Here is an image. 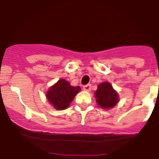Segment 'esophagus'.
<instances>
[{"instance_id": "34e87169", "label": "esophagus", "mask_w": 159, "mask_h": 159, "mask_svg": "<svg viewBox=\"0 0 159 159\" xmlns=\"http://www.w3.org/2000/svg\"><path fill=\"white\" fill-rule=\"evenodd\" d=\"M83 89H84L85 91H87V92H90L91 89H92V85L91 84L85 85V86H83Z\"/></svg>"}]
</instances>
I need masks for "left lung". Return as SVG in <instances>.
Returning a JSON list of instances; mask_svg holds the SVG:
<instances>
[{
  "label": "left lung",
  "instance_id": "obj_1",
  "mask_svg": "<svg viewBox=\"0 0 159 159\" xmlns=\"http://www.w3.org/2000/svg\"><path fill=\"white\" fill-rule=\"evenodd\" d=\"M95 95L97 104L102 108H112L118 102V94L109 82L101 83L97 87Z\"/></svg>",
  "mask_w": 159,
  "mask_h": 159
}]
</instances>
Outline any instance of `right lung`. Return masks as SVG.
Segmentation results:
<instances>
[{"label": "right lung", "instance_id": "obj_1", "mask_svg": "<svg viewBox=\"0 0 159 159\" xmlns=\"http://www.w3.org/2000/svg\"><path fill=\"white\" fill-rule=\"evenodd\" d=\"M80 91V87H72L67 81L60 79L48 90L47 98L55 109L61 111L69 106L75 96Z\"/></svg>", "mask_w": 159, "mask_h": 159}]
</instances>
